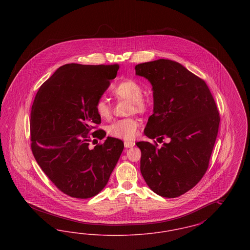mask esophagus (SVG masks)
<instances>
[{
    "instance_id": "34e87169",
    "label": "esophagus",
    "mask_w": 250,
    "mask_h": 250,
    "mask_svg": "<svg viewBox=\"0 0 250 250\" xmlns=\"http://www.w3.org/2000/svg\"><path fill=\"white\" fill-rule=\"evenodd\" d=\"M133 146H135L134 142H125V148H131Z\"/></svg>"
}]
</instances>
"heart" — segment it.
Returning <instances> with one entry per match:
<instances>
[{"label": "heart", "mask_w": 250, "mask_h": 250, "mask_svg": "<svg viewBox=\"0 0 250 250\" xmlns=\"http://www.w3.org/2000/svg\"><path fill=\"white\" fill-rule=\"evenodd\" d=\"M111 94L119 100L130 101V112L143 113L147 109V104L143 98V87L133 80H125L111 88ZM95 111L101 119L111 118V107L107 99L99 98L95 103ZM140 126L139 121L135 118L118 120L107 126V134L113 138L125 141H133Z\"/></svg>", "instance_id": "1"}]
</instances>
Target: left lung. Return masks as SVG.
I'll return each mask as SVG.
<instances>
[{
  "label": "left lung",
  "instance_id": "obj_1",
  "mask_svg": "<svg viewBox=\"0 0 250 250\" xmlns=\"http://www.w3.org/2000/svg\"><path fill=\"white\" fill-rule=\"evenodd\" d=\"M136 75L153 86L154 113L144 134L163 143H137L141 172L157 195L176 198L193 188L205 174L214 149L219 112L205 82L181 63L159 59L135 66Z\"/></svg>",
  "mask_w": 250,
  "mask_h": 250
}]
</instances>
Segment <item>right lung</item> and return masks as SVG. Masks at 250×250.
Returning a JSON list of instances; mask_svg holds the SVG:
<instances>
[{
  "label": "right lung",
  "mask_w": 250,
  "mask_h": 250,
  "mask_svg": "<svg viewBox=\"0 0 250 250\" xmlns=\"http://www.w3.org/2000/svg\"><path fill=\"white\" fill-rule=\"evenodd\" d=\"M119 64L67 63L41 85L30 120L31 147L37 164L62 193L88 199L102 190L116 166L124 143L95 130L101 118L95 103L116 78Z\"/></svg>",
  "instance_id": "1"
}]
</instances>
